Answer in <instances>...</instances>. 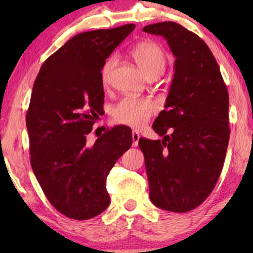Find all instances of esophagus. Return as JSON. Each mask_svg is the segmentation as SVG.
Returning <instances> with one entry per match:
<instances>
[{
    "label": "esophagus",
    "mask_w": 253,
    "mask_h": 253,
    "mask_svg": "<svg viewBox=\"0 0 253 253\" xmlns=\"http://www.w3.org/2000/svg\"><path fill=\"white\" fill-rule=\"evenodd\" d=\"M140 134L137 131H132V146H137L138 141H139Z\"/></svg>",
    "instance_id": "1"
}]
</instances>
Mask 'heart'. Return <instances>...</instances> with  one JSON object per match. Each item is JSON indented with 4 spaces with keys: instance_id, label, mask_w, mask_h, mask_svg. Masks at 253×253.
Here are the masks:
<instances>
[{
    "instance_id": "1",
    "label": "heart",
    "mask_w": 253,
    "mask_h": 253,
    "mask_svg": "<svg viewBox=\"0 0 253 253\" xmlns=\"http://www.w3.org/2000/svg\"><path fill=\"white\" fill-rule=\"evenodd\" d=\"M131 55L147 78L157 79L164 74L167 58L164 49L159 44L151 41H144L133 48ZM115 65L116 57L114 56L108 58L103 64L101 82L105 86L109 85ZM155 113L157 105L150 99L124 98L113 108V117L116 122L132 127L144 126Z\"/></svg>"
}]
</instances>
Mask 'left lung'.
<instances>
[{
  "instance_id": "1",
  "label": "left lung",
  "mask_w": 253,
  "mask_h": 253,
  "mask_svg": "<svg viewBox=\"0 0 253 253\" xmlns=\"http://www.w3.org/2000/svg\"><path fill=\"white\" fill-rule=\"evenodd\" d=\"M161 36L176 57L165 109L153 130L162 140L140 138L150 198L159 209L184 213L213 191L229 141V95L209 46L174 22L147 25ZM169 131V135L167 133Z\"/></svg>"
}]
</instances>
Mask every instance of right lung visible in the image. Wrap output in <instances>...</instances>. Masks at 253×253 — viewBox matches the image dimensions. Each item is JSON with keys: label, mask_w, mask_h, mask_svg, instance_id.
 <instances>
[{"label": "right lung", "mask_w": 253, "mask_h": 253, "mask_svg": "<svg viewBox=\"0 0 253 253\" xmlns=\"http://www.w3.org/2000/svg\"><path fill=\"white\" fill-rule=\"evenodd\" d=\"M134 27L77 34L44 61L34 82L26 114L31 166L49 203L71 219H91L109 206L107 175L132 144L126 126L93 145L86 137L103 112V64Z\"/></svg>", "instance_id": "obj_1"}]
</instances>
